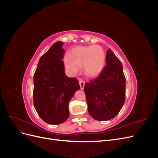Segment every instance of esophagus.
Instances as JSON below:
<instances>
[{"label":"esophagus","instance_id":"1","mask_svg":"<svg viewBox=\"0 0 158 158\" xmlns=\"http://www.w3.org/2000/svg\"><path fill=\"white\" fill-rule=\"evenodd\" d=\"M79 84H80V88L83 89L84 88V85H85V82H84L83 80H79Z\"/></svg>","mask_w":158,"mask_h":158}]
</instances>
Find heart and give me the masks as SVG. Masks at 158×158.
<instances>
[{"instance_id": "b5f03b06", "label": "heart", "mask_w": 158, "mask_h": 158, "mask_svg": "<svg viewBox=\"0 0 158 158\" xmlns=\"http://www.w3.org/2000/svg\"><path fill=\"white\" fill-rule=\"evenodd\" d=\"M106 63V52L101 46H77L72 50L70 57L65 58V66L71 75H76L82 66L84 73L95 78L102 73Z\"/></svg>"}]
</instances>
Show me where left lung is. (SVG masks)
Masks as SVG:
<instances>
[{
	"label": "left lung",
	"mask_w": 158,
	"mask_h": 158,
	"mask_svg": "<svg viewBox=\"0 0 158 158\" xmlns=\"http://www.w3.org/2000/svg\"><path fill=\"white\" fill-rule=\"evenodd\" d=\"M106 64L98 77L85 83L84 88L88 112L98 121L114 118L125 101L123 65L110 49L106 52Z\"/></svg>",
	"instance_id": "obj_1"
}]
</instances>
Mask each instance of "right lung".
I'll return each mask as SVG.
<instances>
[{"label": "right lung", "mask_w": 158, "mask_h": 158, "mask_svg": "<svg viewBox=\"0 0 158 158\" xmlns=\"http://www.w3.org/2000/svg\"><path fill=\"white\" fill-rule=\"evenodd\" d=\"M63 44L56 42L41 56L33 76L35 109L42 120L51 125L67 120L69 101L80 88L77 79L65 74Z\"/></svg>", "instance_id": "obj_1"}]
</instances>
